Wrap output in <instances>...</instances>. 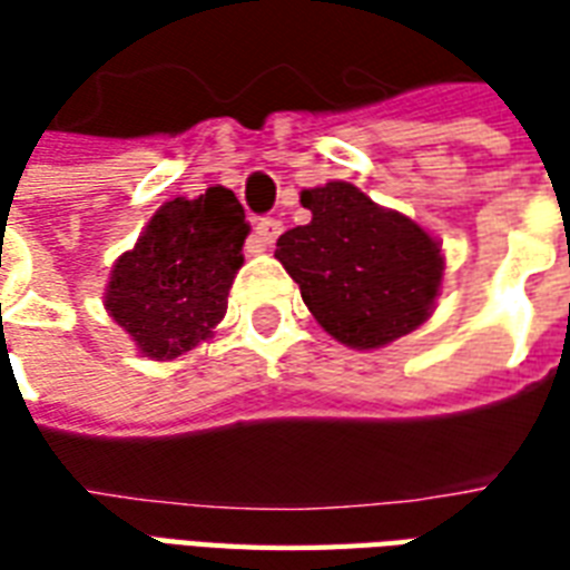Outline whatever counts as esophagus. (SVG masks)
Wrapping results in <instances>:
<instances>
[{
    "label": "esophagus",
    "mask_w": 570,
    "mask_h": 570,
    "mask_svg": "<svg viewBox=\"0 0 570 570\" xmlns=\"http://www.w3.org/2000/svg\"><path fill=\"white\" fill-rule=\"evenodd\" d=\"M281 232H284V223L274 219V216H265V219L256 223V240H259L262 247H272L274 240L281 237Z\"/></svg>",
    "instance_id": "esophagus-1"
}]
</instances>
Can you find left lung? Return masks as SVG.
<instances>
[{"instance_id":"8db88e82","label":"left lung","mask_w":570,"mask_h":570,"mask_svg":"<svg viewBox=\"0 0 570 570\" xmlns=\"http://www.w3.org/2000/svg\"><path fill=\"white\" fill-rule=\"evenodd\" d=\"M302 207L311 223L277 237L274 256L326 333L370 351L428 321L445 268L440 240L342 179L305 188Z\"/></svg>"}]
</instances>
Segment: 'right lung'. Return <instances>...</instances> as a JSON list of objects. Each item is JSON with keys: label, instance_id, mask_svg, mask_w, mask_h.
Listing matches in <instances>:
<instances>
[{"label": "right lung", "instance_id": "add662e5", "mask_svg": "<svg viewBox=\"0 0 570 570\" xmlns=\"http://www.w3.org/2000/svg\"><path fill=\"white\" fill-rule=\"evenodd\" d=\"M247 235L244 207L223 186L158 207L106 286L109 317L142 357L174 360L210 338L244 265Z\"/></svg>", "mask_w": 570, "mask_h": 570}]
</instances>
